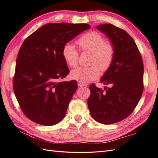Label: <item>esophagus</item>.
I'll return each mask as SVG.
<instances>
[{
  "mask_svg": "<svg viewBox=\"0 0 158 158\" xmlns=\"http://www.w3.org/2000/svg\"><path fill=\"white\" fill-rule=\"evenodd\" d=\"M78 85L79 87H84V86H86V85H85V84L81 83V82H78Z\"/></svg>",
  "mask_w": 158,
  "mask_h": 158,
  "instance_id": "esophagus-1",
  "label": "esophagus"
}]
</instances>
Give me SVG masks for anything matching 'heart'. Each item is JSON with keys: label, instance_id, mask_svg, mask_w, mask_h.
<instances>
[{"label": "heart", "instance_id": "b5f03b06", "mask_svg": "<svg viewBox=\"0 0 158 158\" xmlns=\"http://www.w3.org/2000/svg\"><path fill=\"white\" fill-rule=\"evenodd\" d=\"M77 44L82 51L92 52L90 64L88 67H79L72 70L70 77L79 82L86 84L96 80L99 76V69L107 70L111 66L114 55L113 44L109 41H105L103 36L98 32L89 31L81 36ZM64 61L71 67L78 64V52L71 44H66L62 51Z\"/></svg>", "mask_w": 158, "mask_h": 158}]
</instances>
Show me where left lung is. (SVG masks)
I'll list each match as a JSON object with an SVG mask.
<instances>
[{
	"label": "left lung",
	"instance_id": "obj_1",
	"mask_svg": "<svg viewBox=\"0 0 158 158\" xmlns=\"http://www.w3.org/2000/svg\"><path fill=\"white\" fill-rule=\"evenodd\" d=\"M96 28L111 41L114 55L101 78L111 86L104 91L91 84L88 106L94 120L109 125L130 115L139 102L144 88V65L135 41L127 31L109 23Z\"/></svg>",
	"mask_w": 158,
	"mask_h": 158
}]
</instances>
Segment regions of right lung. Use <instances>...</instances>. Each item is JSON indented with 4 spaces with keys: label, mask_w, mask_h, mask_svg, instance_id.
Wrapping results in <instances>:
<instances>
[{
    "label": "right lung",
    "mask_w": 158,
    "mask_h": 158,
    "mask_svg": "<svg viewBox=\"0 0 158 158\" xmlns=\"http://www.w3.org/2000/svg\"><path fill=\"white\" fill-rule=\"evenodd\" d=\"M86 23H47L22 44L16 59L13 88L25 115L35 123L52 126L64 117L77 89V82H58L69 73L62 51Z\"/></svg>",
    "instance_id": "add662e5"
}]
</instances>
